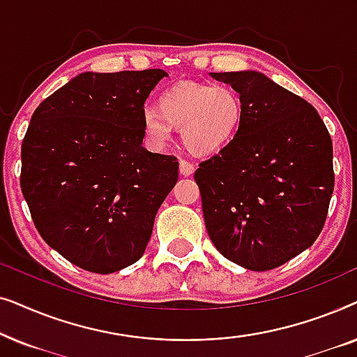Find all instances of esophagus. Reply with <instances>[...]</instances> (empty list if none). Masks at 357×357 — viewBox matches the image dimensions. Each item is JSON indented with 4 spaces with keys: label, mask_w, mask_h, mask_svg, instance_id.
<instances>
[{
    "label": "esophagus",
    "mask_w": 357,
    "mask_h": 357,
    "mask_svg": "<svg viewBox=\"0 0 357 357\" xmlns=\"http://www.w3.org/2000/svg\"><path fill=\"white\" fill-rule=\"evenodd\" d=\"M178 170H180V174L183 175V177H190V175L195 172V167H193V164L187 162V160H180Z\"/></svg>",
    "instance_id": "34e87169"
}]
</instances>
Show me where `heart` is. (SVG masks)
I'll list each match as a JSON object with an SVG mask.
<instances>
[{
    "label": "heart",
    "instance_id": "1",
    "mask_svg": "<svg viewBox=\"0 0 357 357\" xmlns=\"http://www.w3.org/2000/svg\"><path fill=\"white\" fill-rule=\"evenodd\" d=\"M243 121V100L236 87L177 82L155 107H144L141 126L151 148L162 149L180 128L182 143L195 155H214L232 143Z\"/></svg>",
    "mask_w": 357,
    "mask_h": 357
}]
</instances>
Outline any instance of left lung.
Masks as SVG:
<instances>
[{
  "label": "left lung",
  "instance_id": "obj_1",
  "mask_svg": "<svg viewBox=\"0 0 357 357\" xmlns=\"http://www.w3.org/2000/svg\"><path fill=\"white\" fill-rule=\"evenodd\" d=\"M238 91L243 121L195 172L209 238L222 257L268 271L317 241L333 193V146L319 112L260 71L209 73Z\"/></svg>",
  "mask_w": 357,
  "mask_h": 357
}]
</instances>
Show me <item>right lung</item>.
I'll list each match as a JSON object with an SVG mask.
<instances>
[{
    "label": "right lung",
    "instance_id": "add662e5",
    "mask_svg": "<svg viewBox=\"0 0 357 357\" xmlns=\"http://www.w3.org/2000/svg\"><path fill=\"white\" fill-rule=\"evenodd\" d=\"M164 76L86 71L33 112L22 195L43 241L82 270L109 275L138 261L177 183V159L143 148L141 112Z\"/></svg>",
    "mask_w": 357,
    "mask_h": 357
}]
</instances>
